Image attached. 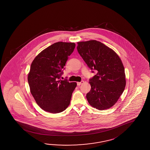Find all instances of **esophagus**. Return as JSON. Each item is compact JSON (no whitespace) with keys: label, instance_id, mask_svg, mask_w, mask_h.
Instances as JSON below:
<instances>
[{"label":"esophagus","instance_id":"obj_1","mask_svg":"<svg viewBox=\"0 0 150 150\" xmlns=\"http://www.w3.org/2000/svg\"><path fill=\"white\" fill-rule=\"evenodd\" d=\"M83 83H84L83 81H82L81 82H77V85H78V86H79V85H81L82 84H83Z\"/></svg>","mask_w":150,"mask_h":150}]
</instances>
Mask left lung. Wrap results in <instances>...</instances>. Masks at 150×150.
Returning <instances> with one entry per match:
<instances>
[{"label": "left lung", "instance_id": "1", "mask_svg": "<svg viewBox=\"0 0 150 150\" xmlns=\"http://www.w3.org/2000/svg\"><path fill=\"white\" fill-rule=\"evenodd\" d=\"M77 49L88 67L96 74L90 79L91 90L86 94L89 104L99 110L112 107L126 85L122 60L112 49L96 40L77 42Z\"/></svg>", "mask_w": 150, "mask_h": 150}]
</instances>
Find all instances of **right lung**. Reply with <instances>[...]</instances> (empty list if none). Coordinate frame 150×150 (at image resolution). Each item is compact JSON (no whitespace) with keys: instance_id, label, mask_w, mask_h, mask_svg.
Listing matches in <instances>:
<instances>
[{"instance_id":"1","label":"right lung","mask_w":150,"mask_h":150,"mask_svg":"<svg viewBox=\"0 0 150 150\" xmlns=\"http://www.w3.org/2000/svg\"><path fill=\"white\" fill-rule=\"evenodd\" d=\"M75 47L74 43H54L41 51L32 62L28 84L32 95L43 110L59 113L70 104L76 83L60 79Z\"/></svg>"}]
</instances>
